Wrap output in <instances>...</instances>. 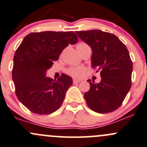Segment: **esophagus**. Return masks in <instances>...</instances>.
I'll list each match as a JSON object with an SVG mask.
<instances>
[{
  "instance_id": "1",
  "label": "esophagus",
  "mask_w": 147,
  "mask_h": 147,
  "mask_svg": "<svg viewBox=\"0 0 147 147\" xmlns=\"http://www.w3.org/2000/svg\"><path fill=\"white\" fill-rule=\"evenodd\" d=\"M73 82H74V84H76V83L81 82V80H78V79H76V78H74V79H73Z\"/></svg>"
}]
</instances>
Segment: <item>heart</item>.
I'll return each mask as SVG.
<instances>
[{
	"label": "heart",
	"instance_id": "b5f03b06",
	"mask_svg": "<svg viewBox=\"0 0 147 147\" xmlns=\"http://www.w3.org/2000/svg\"><path fill=\"white\" fill-rule=\"evenodd\" d=\"M86 45V44L83 43L82 42V43L78 44V45ZM84 71V69L83 67H73V68H70V69L67 71V72L68 74H69L70 76H71L77 78V77L80 76L81 74Z\"/></svg>",
	"mask_w": 147,
	"mask_h": 147
}]
</instances>
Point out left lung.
Masks as SVG:
<instances>
[{"mask_svg":"<svg viewBox=\"0 0 147 147\" xmlns=\"http://www.w3.org/2000/svg\"><path fill=\"white\" fill-rule=\"evenodd\" d=\"M90 47L91 66L100 71L98 84L88 79L84 93L88 107L98 113L113 112L122 105L131 85L132 62L126 46L115 34L99 30L76 32Z\"/></svg>","mask_w":147,"mask_h":147,"instance_id":"left-lung-1","label":"left lung"}]
</instances>
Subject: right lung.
I'll use <instances>...</instances> for the list:
<instances>
[{
	"instance_id": "add662e5",
	"label": "right lung",
	"mask_w": 147,
	"mask_h": 147,
	"mask_svg": "<svg viewBox=\"0 0 147 147\" xmlns=\"http://www.w3.org/2000/svg\"><path fill=\"white\" fill-rule=\"evenodd\" d=\"M77 42L74 32L45 31L30 33L18 47L12 77L18 100L31 112L48 115L61 107L73 80L64 74L53 80L47 71L64 48Z\"/></svg>"
}]
</instances>
